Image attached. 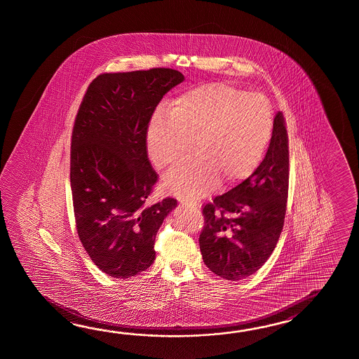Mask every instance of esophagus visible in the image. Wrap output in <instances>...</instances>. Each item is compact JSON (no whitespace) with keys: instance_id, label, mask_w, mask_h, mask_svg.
Here are the masks:
<instances>
[{"instance_id":"esophagus-1","label":"esophagus","mask_w":359,"mask_h":359,"mask_svg":"<svg viewBox=\"0 0 359 359\" xmlns=\"http://www.w3.org/2000/svg\"><path fill=\"white\" fill-rule=\"evenodd\" d=\"M184 205L190 206L192 209H198L200 205H198V203H183Z\"/></svg>"}]
</instances>
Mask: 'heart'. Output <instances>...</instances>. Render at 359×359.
Here are the masks:
<instances>
[{"label": "heart", "instance_id": "obj_1", "mask_svg": "<svg viewBox=\"0 0 359 359\" xmlns=\"http://www.w3.org/2000/svg\"><path fill=\"white\" fill-rule=\"evenodd\" d=\"M268 100L227 83L198 86L180 95L168 115H154L146 132L147 151L158 168L172 167L190 153L196 156L172 169L167 190L186 200L240 182L259 165L272 135Z\"/></svg>", "mask_w": 359, "mask_h": 359}]
</instances>
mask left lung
Wrapping results in <instances>:
<instances>
[{
	"label": "left lung",
	"mask_w": 359,
	"mask_h": 359,
	"mask_svg": "<svg viewBox=\"0 0 359 359\" xmlns=\"http://www.w3.org/2000/svg\"><path fill=\"white\" fill-rule=\"evenodd\" d=\"M289 137L281 111L267 154L252 176L203 206V260L215 275L236 281L259 269L283 229L289 194Z\"/></svg>",
	"instance_id": "8db88e82"
}]
</instances>
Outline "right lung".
<instances>
[{"label":"right lung","instance_id":"right-lung-1","mask_svg":"<svg viewBox=\"0 0 359 359\" xmlns=\"http://www.w3.org/2000/svg\"><path fill=\"white\" fill-rule=\"evenodd\" d=\"M184 76L170 68L104 73L92 81L72 130L70 187L76 232L107 275L128 278L155 260V237L177 205H149L158 182L146 132L163 96Z\"/></svg>","mask_w":359,"mask_h":359}]
</instances>
